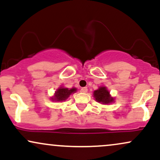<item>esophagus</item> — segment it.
I'll return each mask as SVG.
<instances>
[{
  "instance_id": "34e87169",
  "label": "esophagus",
  "mask_w": 160,
  "mask_h": 160,
  "mask_svg": "<svg viewBox=\"0 0 160 160\" xmlns=\"http://www.w3.org/2000/svg\"><path fill=\"white\" fill-rule=\"evenodd\" d=\"M81 92H82V93H87V92H88V88L84 87V88H81Z\"/></svg>"
}]
</instances>
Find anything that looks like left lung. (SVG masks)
<instances>
[{
  "label": "left lung",
  "mask_w": 160,
  "mask_h": 160,
  "mask_svg": "<svg viewBox=\"0 0 160 160\" xmlns=\"http://www.w3.org/2000/svg\"><path fill=\"white\" fill-rule=\"evenodd\" d=\"M93 95H94L96 100L99 102H102V104H108L114 100V98L110 97L109 92L107 91L105 87L99 88L98 90L95 91Z\"/></svg>",
  "instance_id": "obj_1"
}]
</instances>
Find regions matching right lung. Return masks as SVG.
<instances>
[{
  "mask_svg": "<svg viewBox=\"0 0 160 160\" xmlns=\"http://www.w3.org/2000/svg\"><path fill=\"white\" fill-rule=\"evenodd\" d=\"M76 91V88H72V89L69 90L68 88H61L55 92V95H54V100L56 101H63L65 100L67 97H69V96L71 93H74Z\"/></svg>",
  "mask_w": 160,
  "mask_h": 160,
  "instance_id": "1",
  "label": "right lung"
}]
</instances>
